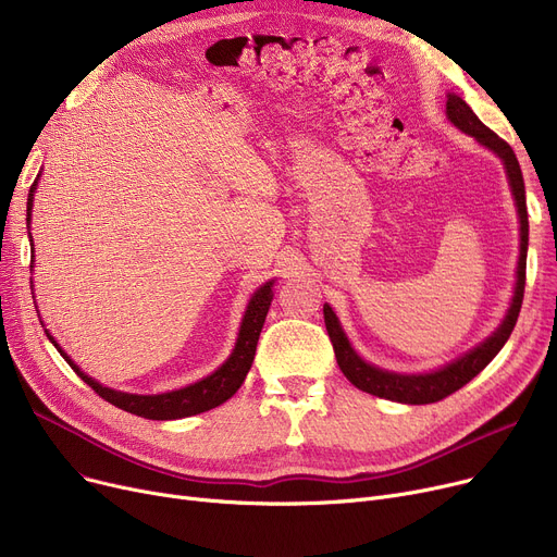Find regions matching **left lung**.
<instances>
[{
    "label": "left lung",
    "mask_w": 557,
    "mask_h": 557,
    "mask_svg": "<svg viewBox=\"0 0 557 557\" xmlns=\"http://www.w3.org/2000/svg\"><path fill=\"white\" fill-rule=\"evenodd\" d=\"M447 120L462 131L465 135L474 137L481 146H485L487 151H492L496 158L504 162L506 175H508V185L515 196V208L519 216V261H517V282H515V294L508 307V313L504 318V323L492 332L483 343H479L470 352H465L456 361L437 368L433 372H420V374H401V372H391L384 368H376L368 361H363L352 343L347 341L341 320L336 318L334 309L330 305L323 307L325 313V327L334 345V355L336 363L343 370V374L352 382L359 391L370 393L374 397L399 401V404H433L441 401L447 395L456 393L462 388L467 382L472 379L502 352V347L510 338L515 323L519 318L521 300H523V284H525V252H529V212H525V187H523V175L517 162L515 151L510 149V144L504 141L499 135L492 133L474 110L467 106L458 95L449 92L447 95Z\"/></svg>",
    "instance_id": "left-lung-1"
}]
</instances>
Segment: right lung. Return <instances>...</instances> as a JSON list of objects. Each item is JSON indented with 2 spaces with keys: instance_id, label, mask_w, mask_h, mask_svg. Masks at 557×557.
Returning a JSON list of instances; mask_svg holds the SVG:
<instances>
[{
  "instance_id": "obj_1",
  "label": "right lung",
  "mask_w": 557,
  "mask_h": 557,
  "mask_svg": "<svg viewBox=\"0 0 557 557\" xmlns=\"http://www.w3.org/2000/svg\"><path fill=\"white\" fill-rule=\"evenodd\" d=\"M38 181L32 185V191H28V202H26V223H32V210H34V194H36ZM32 234V232H28ZM34 246V239H32ZM273 284L275 280L261 284L252 298L248 300L246 313L242 318V327L237 343L232 347V355L225 359L221 368H216L212 374L202 376L200 382L189 384L178 391H169L160 395H135V393H122V391H112L95 382L92 376H87L65 352L63 347L55 343V338L47 332V338L53 343L58 352L63 355V359L70 363V368L83 379V382L90 386L99 397L110 401L112 406L122 408L126 413L146 418V420H181L189 416H198L210 411V408L221 406L227 401L234 393H237L244 384V379L252 366L255 359V349L259 341V332L263 327V320H267L269 307L273 302Z\"/></svg>"
}]
</instances>
